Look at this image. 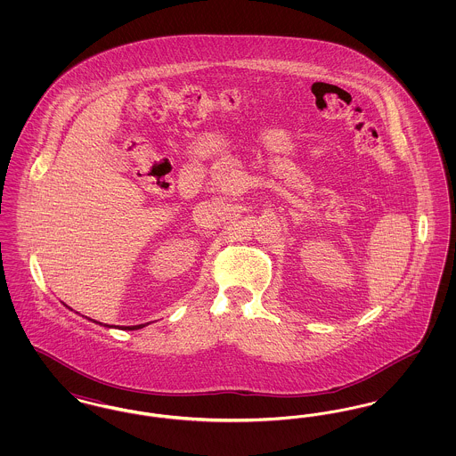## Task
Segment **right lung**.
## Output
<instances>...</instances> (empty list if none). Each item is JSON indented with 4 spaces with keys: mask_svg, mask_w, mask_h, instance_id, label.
Segmentation results:
<instances>
[{
    "mask_svg": "<svg viewBox=\"0 0 456 456\" xmlns=\"http://www.w3.org/2000/svg\"><path fill=\"white\" fill-rule=\"evenodd\" d=\"M99 325H102V323H99ZM145 325H136V326H126L125 330H138V328H143Z\"/></svg>",
    "mask_w": 456,
    "mask_h": 456,
    "instance_id": "add662e5",
    "label": "right lung"
}]
</instances>
